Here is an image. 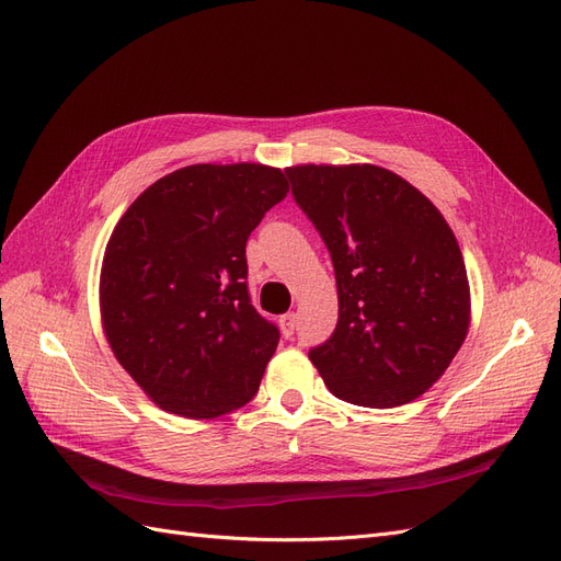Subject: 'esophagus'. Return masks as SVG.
<instances>
[{
	"label": "esophagus",
	"mask_w": 561,
	"mask_h": 561,
	"mask_svg": "<svg viewBox=\"0 0 561 561\" xmlns=\"http://www.w3.org/2000/svg\"><path fill=\"white\" fill-rule=\"evenodd\" d=\"M280 332L285 339H290L295 334V328H297V316L295 313H285L280 316Z\"/></svg>",
	"instance_id": "esophagus-1"
}]
</instances>
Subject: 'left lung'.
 <instances>
[{"label":"left lung","instance_id":"obj_1","mask_svg":"<svg viewBox=\"0 0 561 561\" xmlns=\"http://www.w3.org/2000/svg\"><path fill=\"white\" fill-rule=\"evenodd\" d=\"M297 206L325 241L339 320L309 351L336 398L398 407L445 375L470 328L461 248L433 203L371 163L285 168Z\"/></svg>","mask_w":561,"mask_h":561}]
</instances>
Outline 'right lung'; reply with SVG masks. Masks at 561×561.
I'll return each mask as SVG.
<instances>
[{
	"instance_id": "add662e5",
	"label": "right lung",
	"mask_w": 561,
	"mask_h": 561,
	"mask_svg": "<svg viewBox=\"0 0 561 561\" xmlns=\"http://www.w3.org/2000/svg\"><path fill=\"white\" fill-rule=\"evenodd\" d=\"M287 192L280 168L196 163L147 186L116 222L103 330L161 410L215 419L257 393L280 334L250 304L245 243Z\"/></svg>"
}]
</instances>
